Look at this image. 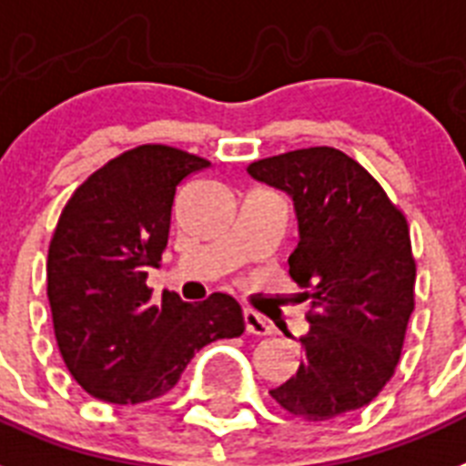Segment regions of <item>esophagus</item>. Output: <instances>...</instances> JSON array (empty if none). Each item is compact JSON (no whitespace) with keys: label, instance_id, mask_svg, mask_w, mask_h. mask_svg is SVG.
I'll return each instance as SVG.
<instances>
[{"label":"esophagus","instance_id":"1","mask_svg":"<svg viewBox=\"0 0 466 466\" xmlns=\"http://www.w3.org/2000/svg\"><path fill=\"white\" fill-rule=\"evenodd\" d=\"M242 319H245V329H248V333H252V336H268L271 333V326L267 324V319L261 317V314H257L255 309H242Z\"/></svg>","mask_w":466,"mask_h":466}]
</instances>
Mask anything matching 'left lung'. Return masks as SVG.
I'll return each mask as SVG.
<instances>
[{
	"mask_svg": "<svg viewBox=\"0 0 466 466\" xmlns=\"http://www.w3.org/2000/svg\"><path fill=\"white\" fill-rule=\"evenodd\" d=\"M249 176L286 190L299 242L290 279L309 302L295 374L268 390L286 412L326 421L369 405L398 367L414 309L410 226L379 180L336 147L252 161Z\"/></svg>",
	"mask_w": 466,
	"mask_h": 466,
	"instance_id": "1",
	"label": "left lung"
}]
</instances>
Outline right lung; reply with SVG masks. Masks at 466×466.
I'll list each match as a JSON object with an SVG mask.
<instances>
[{"label": "right lung", "instance_id": "add662e5", "mask_svg": "<svg viewBox=\"0 0 466 466\" xmlns=\"http://www.w3.org/2000/svg\"><path fill=\"white\" fill-rule=\"evenodd\" d=\"M209 161L140 145L76 187L49 242L47 298L66 369L86 393L114 405L161 398L199 348L245 330L226 293L190 305L152 302L147 271L167 249L176 187Z\"/></svg>", "mask_w": 466, "mask_h": 466}]
</instances>
